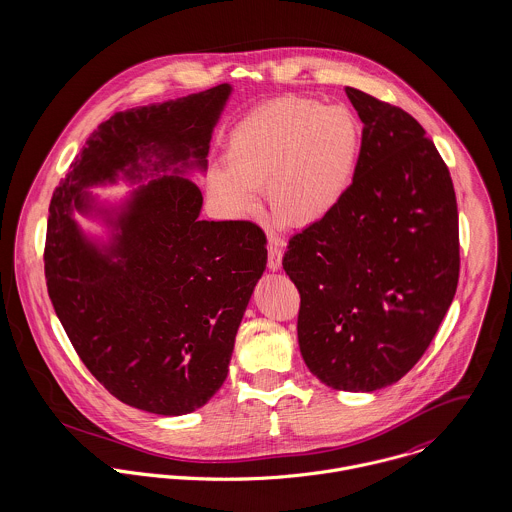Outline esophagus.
I'll return each mask as SVG.
<instances>
[{"label":"esophagus","mask_w":512,"mask_h":512,"mask_svg":"<svg viewBox=\"0 0 512 512\" xmlns=\"http://www.w3.org/2000/svg\"><path fill=\"white\" fill-rule=\"evenodd\" d=\"M268 268L272 272H278L282 268V246L274 238H270L268 242Z\"/></svg>","instance_id":"1"}]
</instances>
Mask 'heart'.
<instances>
[{"instance_id":"1","label":"heart","mask_w":512,"mask_h":512,"mask_svg":"<svg viewBox=\"0 0 512 512\" xmlns=\"http://www.w3.org/2000/svg\"><path fill=\"white\" fill-rule=\"evenodd\" d=\"M361 124L345 104L284 96L248 112L230 132L222 163L207 175L220 213L240 219L260 209L301 226L329 217L345 199L361 153Z\"/></svg>"}]
</instances>
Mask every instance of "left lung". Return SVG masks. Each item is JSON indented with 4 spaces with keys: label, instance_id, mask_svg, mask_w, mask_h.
<instances>
[{
    "label": "left lung",
    "instance_id": "obj_1",
    "mask_svg": "<svg viewBox=\"0 0 512 512\" xmlns=\"http://www.w3.org/2000/svg\"><path fill=\"white\" fill-rule=\"evenodd\" d=\"M363 122L353 183L339 207L292 236L284 254L301 303L297 341L327 386L372 392L430 347L459 280L449 169L402 108L345 88Z\"/></svg>",
    "mask_w": 512,
    "mask_h": 512
}]
</instances>
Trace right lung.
Wrapping results in <instances>:
<instances>
[{"label":"right lung","instance_id":"1","mask_svg":"<svg viewBox=\"0 0 512 512\" xmlns=\"http://www.w3.org/2000/svg\"><path fill=\"white\" fill-rule=\"evenodd\" d=\"M232 92L219 84L116 112L90 134L49 205L45 278L55 313L92 376L120 402L159 416L205 406L228 374L234 337L266 270L250 220H199L213 130ZM165 172V176L160 173ZM139 182L118 208L85 189ZM98 216V245L73 213Z\"/></svg>","mask_w":512,"mask_h":512}]
</instances>
